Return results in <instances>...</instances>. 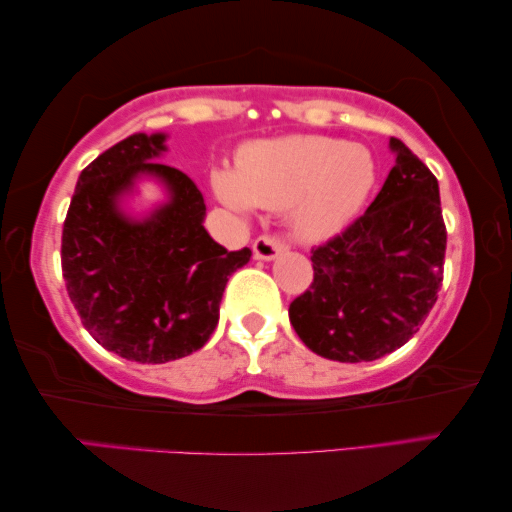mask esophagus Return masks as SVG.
<instances>
[{"label": "esophagus", "instance_id": "34e87169", "mask_svg": "<svg viewBox=\"0 0 512 512\" xmlns=\"http://www.w3.org/2000/svg\"><path fill=\"white\" fill-rule=\"evenodd\" d=\"M281 251H286V242H283L281 238L276 236H258L254 240V256L258 258V261H272V258H276L281 254Z\"/></svg>", "mask_w": 512, "mask_h": 512}]
</instances>
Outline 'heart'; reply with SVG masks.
I'll use <instances>...</instances> for the list:
<instances>
[{"mask_svg":"<svg viewBox=\"0 0 512 512\" xmlns=\"http://www.w3.org/2000/svg\"><path fill=\"white\" fill-rule=\"evenodd\" d=\"M379 179L372 152L326 136H290L245 149L236 174L220 172L215 192L231 211L290 206L301 238L322 240L363 211Z\"/></svg>","mask_w":512,"mask_h":512,"instance_id":"heart-1","label":"heart"}]
</instances>
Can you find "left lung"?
<instances>
[{
	"instance_id": "1",
	"label": "left lung",
	"mask_w": 512,
	"mask_h": 512,
	"mask_svg": "<svg viewBox=\"0 0 512 512\" xmlns=\"http://www.w3.org/2000/svg\"><path fill=\"white\" fill-rule=\"evenodd\" d=\"M395 167L370 208L313 247V283L290 324L317 356L363 363L404 347L431 313L445 274L438 179L399 138Z\"/></svg>"
}]
</instances>
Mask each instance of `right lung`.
<instances>
[{"label":"right lung","instance_id":"1","mask_svg":"<svg viewBox=\"0 0 512 512\" xmlns=\"http://www.w3.org/2000/svg\"><path fill=\"white\" fill-rule=\"evenodd\" d=\"M165 133H133L79 174L67 208L61 267L81 324L104 349L167 363L211 338L229 276L251 249L226 251L204 229L197 183L158 163ZM140 173L161 178L171 199L145 221H131L116 201Z\"/></svg>","mask_w":512,"mask_h":512}]
</instances>
